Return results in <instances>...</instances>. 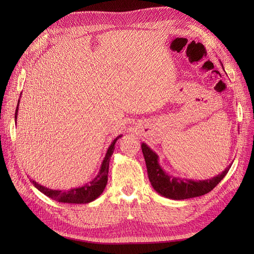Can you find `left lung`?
Listing matches in <instances>:
<instances>
[{
  "label": "left lung",
  "instance_id": "obj_1",
  "mask_svg": "<svg viewBox=\"0 0 254 254\" xmlns=\"http://www.w3.org/2000/svg\"><path fill=\"white\" fill-rule=\"evenodd\" d=\"M141 147L152 188L159 194L172 199H185L208 193L224 178L232 167L230 165L221 174L207 180L194 181L191 179L176 178L169 176L162 169L158 164L157 154L147 145L142 143Z\"/></svg>",
  "mask_w": 254,
  "mask_h": 254
}]
</instances>
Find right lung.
Listing matches in <instances>:
<instances>
[{"label": "right lung", "instance_id": "obj_1", "mask_svg": "<svg viewBox=\"0 0 254 254\" xmlns=\"http://www.w3.org/2000/svg\"><path fill=\"white\" fill-rule=\"evenodd\" d=\"M18 105L19 100L17 103V107L15 110V119L17 118V112H18ZM122 137V135L118 136L109 146L108 150L104 157V161L102 163L101 169L97 177L90 181L89 183L84 184L81 188L71 189L68 190H49L45 186H42L38 184L36 181L31 180L35 188L44 193L45 195L51 197L55 201L61 202V203H70V204H87L92 201H95L97 197H99L102 192L104 191V189L107 185V181H108V172H109V162L110 157L113 154V151L115 149V143L117 139Z\"/></svg>", "mask_w": 254, "mask_h": 254}]
</instances>
